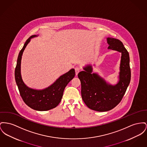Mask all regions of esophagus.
<instances>
[{"label": "esophagus", "mask_w": 147, "mask_h": 147, "mask_svg": "<svg viewBox=\"0 0 147 147\" xmlns=\"http://www.w3.org/2000/svg\"><path fill=\"white\" fill-rule=\"evenodd\" d=\"M75 70H76V75H77L78 74V73L80 71V68L79 67H76L75 68Z\"/></svg>", "instance_id": "esophagus-1"}]
</instances>
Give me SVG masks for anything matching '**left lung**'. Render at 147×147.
Here are the masks:
<instances>
[{
    "label": "left lung",
    "instance_id": "obj_1",
    "mask_svg": "<svg viewBox=\"0 0 147 147\" xmlns=\"http://www.w3.org/2000/svg\"><path fill=\"white\" fill-rule=\"evenodd\" d=\"M109 45L108 49L121 52V64L119 82L113 86L107 83L98 74L92 73L91 65L83 68L84 71L78 73L81 83V94L86 106L98 112L110 111L121 102L131 78L129 55L121 40L113 38H107Z\"/></svg>",
    "mask_w": 147,
    "mask_h": 147
}]
</instances>
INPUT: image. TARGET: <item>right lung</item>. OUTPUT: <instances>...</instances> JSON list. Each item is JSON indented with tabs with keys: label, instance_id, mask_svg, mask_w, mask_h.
Instances as JSON below:
<instances>
[{
	"label": "right lung",
	"instance_id": "right-lung-1",
	"mask_svg": "<svg viewBox=\"0 0 147 147\" xmlns=\"http://www.w3.org/2000/svg\"><path fill=\"white\" fill-rule=\"evenodd\" d=\"M37 36L34 35L29 37L19 52L15 69V79L20 95L24 103L35 111H46L55 108L61 102L65 86L74 77L76 73L74 69H70L61 76L51 86L42 90L33 89L26 86L22 80L20 73L22 56L31 38Z\"/></svg>",
	"mask_w": 147,
	"mask_h": 147
}]
</instances>
